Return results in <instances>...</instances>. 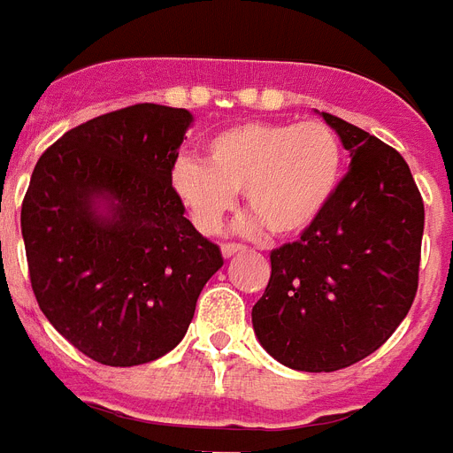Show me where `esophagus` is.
<instances>
[{
  "instance_id": "34e87169",
  "label": "esophagus",
  "mask_w": 453,
  "mask_h": 453,
  "mask_svg": "<svg viewBox=\"0 0 453 453\" xmlns=\"http://www.w3.org/2000/svg\"><path fill=\"white\" fill-rule=\"evenodd\" d=\"M235 252H245V245H238V242H226V245H222L224 257H231Z\"/></svg>"
}]
</instances>
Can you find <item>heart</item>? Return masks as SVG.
<instances>
[{
    "instance_id": "heart-1",
    "label": "heart",
    "mask_w": 453,
    "mask_h": 453,
    "mask_svg": "<svg viewBox=\"0 0 453 453\" xmlns=\"http://www.w3.org/2000/svg\"><path fill=\"white\" fill-rule=\"evenodd\" d=\"M342 143L324 122H245L205 143L203 162L180 159L171 185L194 224L215 234L235 192H245L259 219L242 222L254 234L266 224L273 235H298L326 211L342 178Z\"/></svg>"
}]
</instances>
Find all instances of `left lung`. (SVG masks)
Returning a JSON list of instances; mask_svg holds the SVG:
<instances>
[{
    "mask_svg": "<svg viewBox=\"0 0 453 453\" xmlns=\"http://www.w3.org/2000/svg\"><path fill=\"white\" fill-rule=\"evenodd\" d=\"M349 171L301 241L271 252V280L252 326L280 364L334 372L380 349L412 308L419 287L424 201L391 145L321 113Z\"/></svg>",
    "mask_w": 453,
    "mask_h": 453,
    "instance_id": "8db88e82",
    "label": "left lung"
}]
</instances>
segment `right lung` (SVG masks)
I'll return each mask as SVG.
<instances>
[{
  "instance_id": "1",
  "label": "right lung",
  "mask_w": 453,
  "mask_h": 453,
  "mask_svg": "<svg viewBox=\"0 0 453 453\" xmlns=\"http://www.w3.org/2000/svg\"><path fill=\"white\" fill-rule=\"evenodd\" d=\"M192 119L159 104L119 108L73 127L34 166L20 212L34 296L104 365L171 352L224 264L171 185Z\"/></svg>"
}]
</instances>
